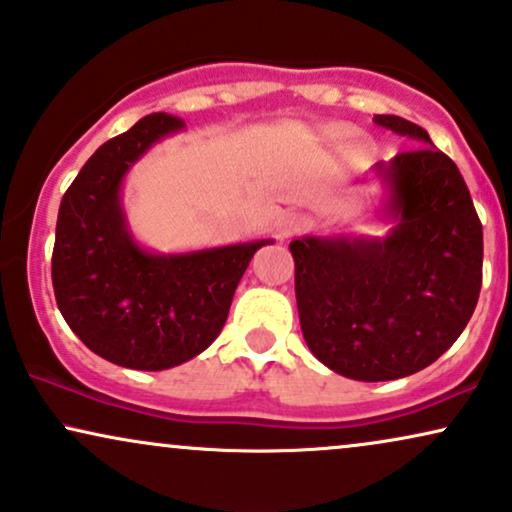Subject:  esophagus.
<instances>
[{"label":"esophagus","instance_id":"obj_1","mask_svg":"<svg viewBox=\"0 0 512 512\" xmlns=\"http://www.w3.org/2000/svg\"><path fill=\"white\" fill-rule=\"evenodd\" d=\"M301 227H304V220H301V216H296V213H287V216H282L280 220H277V237L289 239L292 235H296Z\"/></svg>","mask_w":512,"mask_h":512}]
</instances>
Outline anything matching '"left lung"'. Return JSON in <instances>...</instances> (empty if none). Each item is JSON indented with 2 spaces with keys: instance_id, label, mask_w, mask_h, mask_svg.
Listing matches in <instances>:
<instances>
[{
  "instance_id": "1",
  "label": "left lung",
  "mask_w": 512,
  "mask_h": 512,
  "mask_svg": "<svg viewBox=\"0 0 512 512\" xmlns=\"http://www.w3.org/2000/svg\"><path fill=\"white\" fill-rule=\"evenodd\" d=\"M415 147L377 163L389 189L387 237L289 244L301 332L320 363L361 382L413 375L465 330L482 289V223L470 189L420 125L375 116Z\"/></svg>"
}]
</instances>
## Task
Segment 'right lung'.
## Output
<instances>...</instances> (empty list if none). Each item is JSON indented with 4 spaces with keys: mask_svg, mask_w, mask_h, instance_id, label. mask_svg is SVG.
<instances>
[{
    "mask_svg": "<svg viewBox=\"0 0 512 512\" xmlns=\"http://www.w3.org/2000/svg\"><path fill=\"white\" fill-rule=\"evenodd\" d=\"M151 113L102 144L63 194L52 282L56 306L87 349L132 370H168L213 344L258 242L151 254L125 223L121 185L151 144L182 130Z\"/></svg>",
    "mask_w": 512,
    "mask_h": 512,
    "instance_id": "obj_1",
    "label": "right lung"
}]
</instances>
